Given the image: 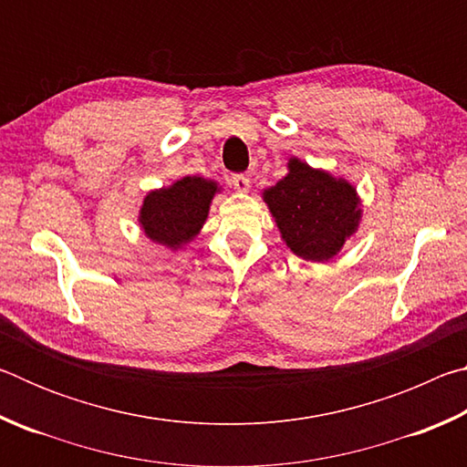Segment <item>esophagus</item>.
Returning <instances> with one entry per match:
<instances>
[{
	"label": "esophagus",
	"instance_id": "1",
	"mask_svg": "<svg viewBox=\"0 0 467 467\" xmlns=\"http://www.w3.org/2000/svg\"><path fill=\"white\" fill-rule=\"evenodd\" d=\"M231 183H233V187H234L239 193H247L249 187H251L249 177H244V175H233Z\"/></svg>",
	"mask_w": 467,
	"mask_h": 467
}]
</instances>
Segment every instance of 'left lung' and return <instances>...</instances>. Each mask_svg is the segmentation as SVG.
I'll use <instances>...</instances> for the list:
<instances>
[{"mask_svg":"<svg viewBox=\"0 0 467 467\" xmlns=\"http://www.w3.org/2000/svg\"><path fill=\"white\" fill-rule=\"evenodd\" d=\"M264 202L282 241L306 262H329L358 231L362 210L357 187L300 158H290L288 175L265 189Z\"/></svg>","mask_w":467,"mask_h":467,"instance_id":"8db88e82","label":"left lung"}]
</instances>
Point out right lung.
Segmentation results:
<instances>
[{
    "label": "right lung",
    "mask_w": 467,
    "mask_h": 467,
    "mask_svg": "<svg viewBox=\"0 0 467 467\" xmlns=\"http://www.w3.org/2000/svg\"><path fill=\"white\" fill-rule=\"evenodd\" d=\"M220 192L216 181L183 177L144 197L138 223L150 241L177 251L200 234L210 214V205Z\"/></svg>",
    "instance_id": "right-lung-1"
}]
</instances>
